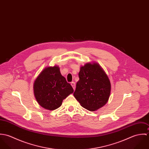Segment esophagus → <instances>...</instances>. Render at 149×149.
I'll use <instances>...</instances> for the list:
<instances>
[{"label": "esophagus", "instance_id": "esophagus-1", "mask_svg": "<svg viewBox=\"0 0 149 149\" xmlns=\"http://www.w3.org/2000/svg\"><path fill=\"white\" fill-rule=\"evenodd\" d=\"M70 84H71V85H72V86L73 87V89H75V83H74V82H72Z\"/></svg>", "mask_w": 149, "mask_h": 149}]
</instances>
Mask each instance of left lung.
<instances>
[{"label": "left lung", "mask_w": 149, "mask_h": 149, "mask_svg": "<svg viewBox=\"0 0 149 149\" xmlns=\"http://www.w3.org/2000/svg\"><path fill=\"white\" fill-rule=\"evenodd\" d=\"M79 80L73 95L81 106L93 111L104 106L109 97L111 83L97 63H87L80 68Z\"/></svg>", "instance_id": "obj_1"}]
</instances>
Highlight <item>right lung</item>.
I'll return each instance as SVG.
<instances>
[{"mask_svg": "<svg viewBox=\"0 0 149 149\" xmlns=\"http://www.w3.org/2000/svg\"><path fill=\"white\" fill-rule=\"evenodd\" d=\"M73 89L60 73L57 66L45 68L34 83V93L39 104L49 110L61 106Z\"/></svg>", "mask_w": 149, "mask_h": 149, "instance_id": "add662e5", "label": "right lung"}]
</instances>
